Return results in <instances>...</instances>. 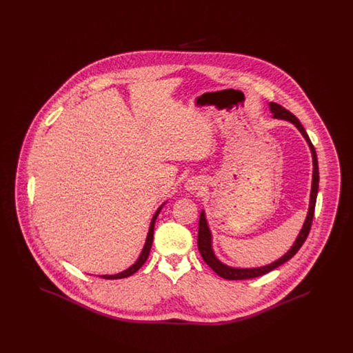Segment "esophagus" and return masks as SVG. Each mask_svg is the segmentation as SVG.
Here are the masks:
<instances>
[{
	"instance_id": "esophagus-1",
	"label": "esophagus",
	"mask_w": 353,
	"mask_h": 353,
	"mask_svg": "<svg viewBox=\"0 0 353 353\" xmlns=\"http://www.w3.org/2000/svg\"><path fill=\"white\" fill-rule=\"evenodd\" d=\"M201 186L202 180L201 179H197V177H193V179L188 180V183H186V189H188V190H197V189H200Z\"/></svg>"
}]
</instances>
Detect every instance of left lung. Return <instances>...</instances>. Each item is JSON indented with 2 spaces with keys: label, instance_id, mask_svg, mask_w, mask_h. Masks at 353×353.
<instances>
[{
  "label": "left lung",
  "instance_id": "8db88e82",
  "mask_svg": "<svg viewBox=\"0 0 353 353\" xmlns=\"http://www.w3.org/2000/svg\"><path fill=\"white\" fill-rule=\"evenodd\" d=\"M270 111L272 112V118L282 119L287 120L290 123H292L303 134V137L305 139V141L310 145V150L312 153V164H314V170H312V186H311V196H310V208H308V213H307V219L303 223L302 230L298 235L296 241L294 242V245L291 246V249L285 252L282 258H279L278 261L270 263L268 266L263 268H252V269H236V268H230L223 265L219 258L214 255V252L212 249V233L210 229L208 226V222L205 219V212L202 210L201 216H200V222H199V236H197V246L201 254L202 259L206 262V265H209V268L213 270L217 275L221 278L229 279V281H243V279H252L256 278L261 275H265L270 271H272L276 268H279L281 265H283L287 261H290L298 250L302 248L304 241L307 239V235L311 230V225H312V219H314V213H315V203H316V196H318V189H319V165H318V156L316 151L308 137V134L305 132V130L303 128L302 123L298 120L295 115H292L288 110H285V107H282L281 104L276 103H270Z\"/></svg>",
  "mask_w": 353,
  "mask_h": 353
}]
</instances>
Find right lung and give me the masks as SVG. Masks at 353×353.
Masks as SVG:
<instances>
[{"label": "right lung", "instance_id": "add662e5", "mask_svg": "<svg viewBox=\"0 0 353 353\" xmlns=\"http://www.w3.org/2000/svg\"><path fill=\"white\" fill-rule=\"evenodd\" d=\"M164 203H165V202H164ZM164 203L156 210V213H154V216H153V219H152L150 232H148L147 239H145V245H144L143 252H141L140 256L137 258V261L134 262V265H132L131 268H128V269L119 272V274H115V275H101V278H104V279H121V278H127V276L134 274L137 270L140 269V268L145 263V261H147V258H148V255H150V252H151L152 242H153V230H154V222H156V219H157V216H159L161 208L164 206Z\"/></svg>", "mask_w": 353, "mask_h": 353}]
</instances>
